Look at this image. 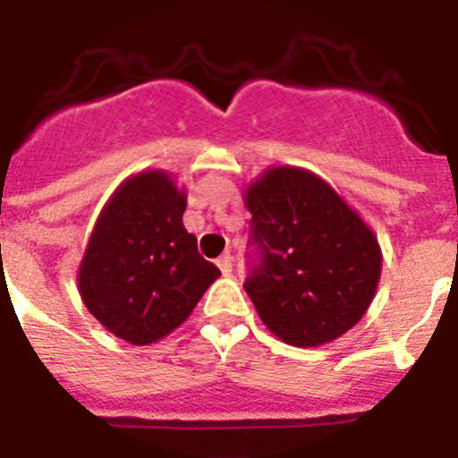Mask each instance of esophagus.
Instances as JSON below:
<instances>
[{"mask_svg":"<svg viewBox=\"0 0 458 458\" xmlns=\"http://www.w3.org/2000/svg\"><path fill=\"white\" fill-rule=\"evenodd\" d=\"M217 268L222 270V275H232V268H233V264H232V254H229V252L222 254V257L217 259Z\"/></svg>","mask_w":458,"mask_h":458,"instance_id":"obj_1","label":"esophagus"}]
</instances>
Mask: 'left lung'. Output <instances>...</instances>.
I'll list each match as a JSON object with an SVG mask.
<instances>
[{"label":"left lung","instance_id":"left-lung-1","mask_svg":"<svg viewBox=\"0 0 458 458\" xmlns=\"http://www.w3.org/2000/svg\"><path fill=\"white\" fill-rule=\"evenodd\" d=\"M261 264L245 282L259 318L291 346L346 335L378 289L383 252L374 229L318 174L273 165L242 190Z\"/></svg>","mask_w":458,"mask_h":458}]
</instances>
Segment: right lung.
<instances>
[{
    "label": "right lung",
    "instance_id": "right-lung-1",
    "mask_svg": "<svg viewBox=\"0 0 458 458\" xmlns=\"http://www.w3.org/2000/svg\"><path fill=\"white\" fill-rule=\"evenodd\" d=\"M188 192L165 169H144L112 192L78 268L89 314L114 337L148 346L188 321L220 270L185 232Z\"/></svg>",
    "mask_w": 458,
    "mask_h": 458
}]
</instances>
